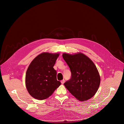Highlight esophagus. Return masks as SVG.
Segmentation results:
<instances>
[{"label": "esophagus", "mask_w": 124, "mask_h": 124, "mask_svg": "<svg viewBox=\"0 0 124 124\" xmlns=\"http://www.w3.org/2000/svg\"><path fill=\"white\" fill-rule=\"evenodd\" d=\"M65 80L64 79H63V80H62L61 81V82L62 84H64V83H65Z\"/></svg>", "instance_id": "esophagus-1"}]
</instances>
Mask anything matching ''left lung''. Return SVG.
<instances>
[{
  "label": "left lung",
  "instance_id": "left-lung-1",
  "mask_svg": "<svg viewBox=\"0 0 124 124\" xmlns=\"http://www.w3.org/2000/svg\"><path fill=\"white\" fill-rule=\"evenodd\" d=\"M63 58L71 72L70 79L64 85L69 91L80 101L93 97L100 84V76L93 61L82 53L63 54Z\"/></svg>",
  "mask_w": 124,
  "mask_h": 124
}]
</instances>
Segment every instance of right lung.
Returning <instances> with one entry per match:
<instances>
[{"mask_svg":"<svg viewBox=\"0 0 124 124\" xmlns=\"http://www.w3.org/2000/svg\"><path fill=\"white\" fill-rule=\"evenodd\" d=\"M59 55V54L43 52L29 65L26 73L25 85L29 94L35 99L47 98L61 85L53 68Z\"/></svg>","mask_w":124,"mask_h":124,"instance_id":"add662e5","label":"right lung"}]
</instances>
